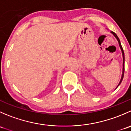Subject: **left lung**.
<instances>
[{"label": "left lung", "instance_id": "left-lung-1", "mask_svg": "<svg viewBox=\"0 0 131 131\" xmlns=\"http://www.w3.org/2000/svg\"><path fill=\"white\" fill-rule=\"evenodd\" d=\"M112 34H113V35H114V36L116 38H117V40H118V43H119L120 47H121V50H122V56H123V72H122V78H121V81H120L119 84H118V85H119L120 84H121V82H122V80H123V78H124V70H125V69H124V60H125V57H124V50H123V48H122V46H121V41H120L119 39H118V37H117V35H116V34H115V33H114V32H112ZM118 86H117V88H118Z\"/></svg>", "mask_w": 131, "mask_h": 131}]
</instances>
